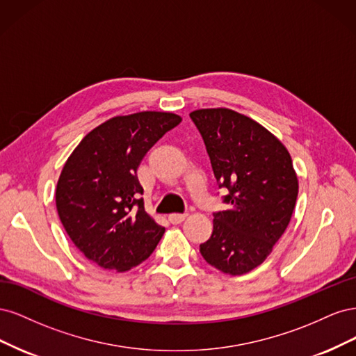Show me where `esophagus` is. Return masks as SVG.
<instances>
[{"label": "esophagus", "instance_id": "1", "mask_svg": "<svg viewBox=\"0 0 356 356\" xmlns=\"http://www.w3.org/2000/svg\"><path fill=\"white\" fill-rule=\"evenodd\" d=\"M187 218V213H170L169 215V221L172 224H181Z\"/></svg>", "mask_w": 356, "mask_h": 356}]
</instances>
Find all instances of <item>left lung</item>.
Returning a JSON list of instances; mask_svg holds the SVG:
<instances>
[{
	"mask_svg": "<svg viewBox=\"0 0 356 356\" xmlns=\"http://www.w3.org/2000/svg\"><path fill=\"white\" fill-rule=\"evenodd\" d=\"M211 159L229 209L213 213L202 257L217 270L239 276L270 255L293 215L298 178L286 147L251 117L229 108L190 113Z\"/></svg>",
	"mask_w": 356,
	"mask_h": 356,
	"instance_id": "8db88e82",
	"label": "left lung"
}]
</instances>
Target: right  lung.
<instances>
[{
  "instance_id": "1",
  "label": "right lung",
  "mask_w": 356,
  "mask_h": 356,
  "mask_svg": "<svg viewBox=\"0 0 356 356\" xmlns=\"http://www.w3.org/2000/svg\"><path fill=\"white\" fill-rule=\"evenodd\" d=\"M181 120L163 111L115 115L86 135L63 165L58 215L74 245L95 264L126 272L156 250L165 227L145 212L136 169Z\"/></svg>"
}]
</instances>
